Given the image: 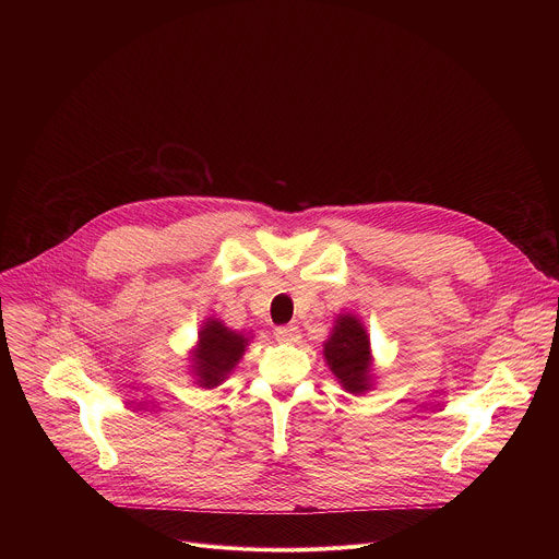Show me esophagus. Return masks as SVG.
<instances>
[{
	"label": "esophagus",
	"instance_id": "1",
	"mask_svg": "<svg viewBox=\"0 0 559 559\" xmlns=\"http://www.w3.org/2000/svg\"><path fill=\"white\" fill-rule=\"evenodd\" d=\"M274 336H276V341H278V343H285V345H296V343H300V330H298V328H294V325L276 328Z\"/></svg>",
	"mask_w": 559,
	"mask_h": 559
}]
</instances>
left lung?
Listing matches in <instances>:
<instances>
[{
	"mask_svg": "<svg viewBox=\"0 0 559 559\" xmlns=\"http://www.w3.org/2000/svg\"><path fill=\"white\" fill-rule=\"evenodd\" d=\"M323 356L341 382V386L354 395H365L373 389V354L367 328L354 313H338L330 338L323 343Z\"/></svg>",
	"mask_w": 559,
	"mask_h": 559,
	"instance_id": "left-lung-1",
	"label": "left lung"
}]
</instances>
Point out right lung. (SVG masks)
I'll return each mask as SVG.
<instances>
[{"mask_svg":"<svg viewBox=\"0 0 559 559\" xmlns=\"http://www.w3.org/2000/svg\"><path fill=\"white\" fill-rule=\"evenodd\" d=\"M252 336L225 328L218 318H205L197 345L190 349V373L194 384L214 389L241 362Z\"/></svg>","mask_w":559,"mask_h":559,"instance_id":"right-lung-1","label":"right lung"}]
</instances>
